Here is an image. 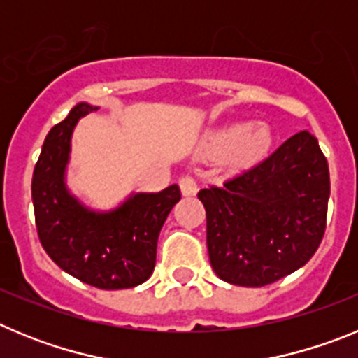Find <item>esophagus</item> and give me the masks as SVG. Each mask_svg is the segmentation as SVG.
I'll return each instance as SVG.
<instances>
[{
  "mask_svg": "<svg viewBox=\"0 0 358 358\" xmlns=\"http://www.w3.org/2000/svg\"><path fill=\"white\" fill-rule=\"evenodd\" d=\"M179 188H181V194L185 195V197H194L199 189L195 179L189 176H182L181 179H179Z\"/></svg>",
  "mask_w": 358,
  "mask_h": 358,
  "instance_id": "esophagus-1",
  "label": "esophagus"
}]
</instances>
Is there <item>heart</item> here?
Segmentation results:
<instances>
[{
  "label": "heart",
  "mask_w": 358,
  "mask_h": 358,
  "mask_svg": "<svg viewBox=\"0 0 358 358\" xmlns=\"http://www.w3.org/2000/svg\"><path fill=\"white\" fill-rule=\"evenodd\" d=\"M273 145V132L267 125H233L206 136L202 150L210 157H224L233 169H245L267 156Z\"/></svg>",
  "instance_id": "obj_1"
}]
</instances>
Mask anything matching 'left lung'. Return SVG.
<instances>
[{
  "label": "left lung",
  "mask_w": 358,
  "mask_h": 358,
  "mask_svg": "<svg viewBox=\"0 0 358 358\" xmlns=\"http://www.w3.org/2000/svg\"><path fill=\"white\" fill-rule=\"evenodd\" d=\"M206 208L215 274L264 287L301 268L327 229L330 172L315 136L301 131L267 159L197 194Z\"/></svg>",
  "instance_id": "obj_1"
}]
</instances>
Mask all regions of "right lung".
Instances as JSON below:
<instances>
[{"instance_id":"1","label":"right lung","mask_w":358,"mask_h":358,"mask_svg":"<svg viewBox=\"0 0 358 358\" xmlns=\"http://www.w3.org/2000/svg\"><path fill=\"white\" fill-rule=\"evenodd\" d=\"M98 107L80 102L48 132L31 177L36 226L44 251L62 271L103 290L132 289L150 278L164 220L181 199L179 186L132 194L118 208L94 211L66 186L71 134Z\"/></svg>"}]
</instances>
